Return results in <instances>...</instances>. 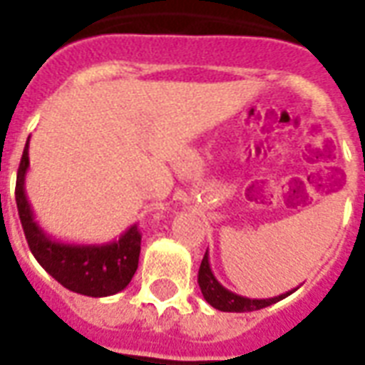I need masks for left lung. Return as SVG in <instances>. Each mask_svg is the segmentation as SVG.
<instances>
[{"label":"left lung","mask_w":365,"mask_h":365,"mask_svg":"<svg viewBox=\"0 0 365 365\" xmlns=\"http://www.w3.org/2000/svg\"><path fill=\"white\" fill-rule=\"evenodd\" d=\"M199 286L200 292L205 295L206 303H210L214 309L223 312H252L259 311V309H265V307L277 303V301L288 297L289 294H294L295 289H289L286 294L274 295V297H269V299H250V297H244V295L235 294L231 289H227L225 286L217 282V278L214 277V272L210 269V257H208V250H206L205 257H202V263H200L199 269Z\"/></svg>","instance_id":"left-lung-1"}]
</instances>
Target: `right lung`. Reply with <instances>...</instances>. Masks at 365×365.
Listing matches in <instances>:
<instances>
[{"label":"right lung","instance_id":"right-lung-1","mask_svg":"<svg viewBox=\"0 0 365 365\" xmlns=\"http://www.w3.org/2000/svg\"><path fill=\"white\" fill-rule=\"evenodd\" d=\"M30 138L26 142L16 174V208L26 240L37 263L64 288L88 297H108L128 286L138 269L142 235L130 225L117 240L104 244L62 242L45 233L36 222L28 197L26 174L30 168Z\"/></svg>","mask_w":365,"mask_h":365}]
</instances>
